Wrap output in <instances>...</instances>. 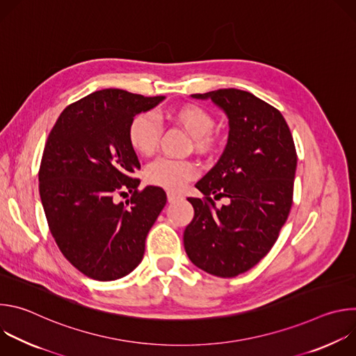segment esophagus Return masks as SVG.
<instances>
[{
	"mask_svg": "<svg viewBox=\"0 0 356 356\" xmlns=\"http://www.w3.org/2000/svg\"><path fill=\"white\" fill-rule=\"evenodd\" d=\"M181 198V194L177 193V191H168V201L169 202H175L177 200Z\"/></svg>",
	"mask_w": 356,
	"mask_h": 356,
	"instance_id": "34e87169",
	"label": "esophagus"
}]
</instances>
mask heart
<instances>
[{"instance_id": "b5f03b06", "label": "heart", "mask_w": 356, "mask_h": 356, "mask_svg": "<svg viewBox=\"0 0 356 356\" xmlns=\"http://www.w3.org/2000/svg\"><path fill=\"white\" fill-rule=\"evenodd\" d=\"M166 117L180 125L191 138L193 146L198 152H207L214 146V117L197 104H183L170 108ZM161 138V125L156 117L150 113L136 114L128 127V140L131 147L142 156H149L155 152ZM197 175V166L191 161H179L161 158L152 162L145 169V180L149 184L177 190L186 181Z\"/></svg>"}]
</instances>
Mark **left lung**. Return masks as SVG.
<instances>
[{
	"label": "left lung",
	"mask_w": 356,
	"mask_h": 356,
	"mask_svg": "<svg viewBox=\"0 0 356 356\" xmlns=\"http://www.w3.org/2000/svg\"><path fill=\"white\" fill-rule=\"evenodd\" d=\"M191 97L211 99L228 117L229 131L221 158L195 184L204 198H187L194 217L184 249L201 270L234 277L268 255L289 217L296 147L280 111L257 95L220 88ZM211 195L228 196L230 204L217 209Z\"/></svg>",
	"instance_id": "left-lung-1"
}]
</instances>
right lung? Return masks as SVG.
Wrapping results in <instances>:
<instances>
[{"label": "right lung", "mask_w": 356, "mask_h": 356, "mask_svg": "<svg viewBox=\"0 0 356 356\" xmlns=\"http://www.w3.org/2000/svg\"><path fill=\"white\" fill-rule=\"evenodd\" d=\"M163 95L107 88L63 110L49 134L39 169L44 216L65 258L83 275L117 280L142 261L145 239L166 204L161 187L138 190L140 169L128 140L131 120ZM125 189V205L113 197Z\"/></svg>", "instance_id": "right-lung-1"}]
</instances>
